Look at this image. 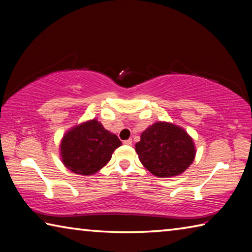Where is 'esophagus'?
Wrapping results in <instances>:
<instances>
[{
    "mask_svg": "<svg viewBox=\"0 0 252 252\" xmlns=\"http://www.w3.org/2000/svg\"><path fill=\"white\" fill-rule=\"evenodd\" d=\"M123 143L126 144V146H131V144H132V139H127V140H125V141H123Z\"/></svg>",
    "mask_w": 252,
    "mask_h": 252,
    "instance_id": "1",
    "label": "esophagus"
}]
</instances>
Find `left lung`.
<instances>
[{
  "label": "left lung",
  "mask_w": 252,
  "mask_h": 252,
  "mask_svg": "<svg viewBox=\"0 0 252 252\" xmlns=\"http://www.w3.org/2000/svg\"><path fill=\"white\" fill-rule=\"evenodd\" d=\"M141 163L159 178L174 177L192 163L195 149L187 132L172 123L157 122L141 134L135 144Z\"/></svg>",
  "instance_id": "obj_1"
}]
</instances>
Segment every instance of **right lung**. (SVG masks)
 <instances>
[{
    "instance_id": "1",
    "label": "right lung",
    "mask_w": 252,
    "mask_h": 252,
    "mask_svg": "<svg viewBox=\"0 0 252 252\" xmlns=\"http://www.w3.org/2000/svg\"><path fill=\"white\" fill-rule=\"evenodd\" d=\"M121 144L118 136L105 130L100 122L88 121L63 136L62 162L72 172L91 176L108 163Z\"/></svg>"
}]
</instances>
